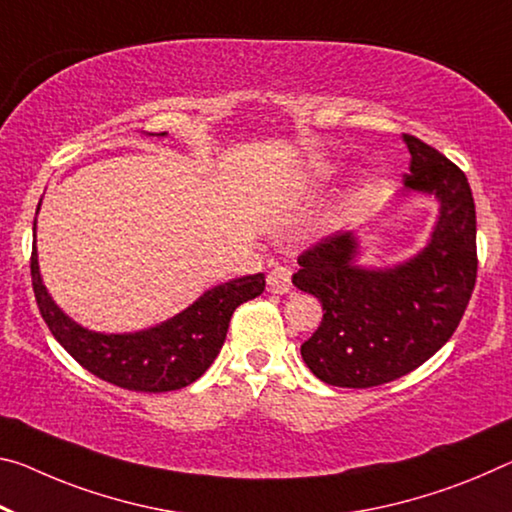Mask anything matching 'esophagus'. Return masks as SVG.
Segmentation results:
<instances>
[{
    "label": "esophagus",
    "instance_id": "1",
    "mask_svg": "<svg viewBox=\"0 0 512 512\" xmlns=\"http://www.w3.org/2000/svg\"><path fill=\"white\" fill-rule=\"evenodd\" d=\"M266 285H269V291H273V294H287L291 289V271L287 266H275L266 275Z\"/></svg>",
    "mask_w": 512,
    "mask_h": 512
}]
</instances>
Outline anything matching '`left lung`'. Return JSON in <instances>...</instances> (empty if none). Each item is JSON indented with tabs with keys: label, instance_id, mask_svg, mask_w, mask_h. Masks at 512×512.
<instances>
[{
	"label": "left lung",
	"instance_id": "1",
	"mask_svg": "<svg viewBox=\"0 0 512 512\" xmlns=\"http://www.w3.org/2000/svg\"><path fill=\"white\" fill-rule=\"evenodd\" d=\"M403 141L412 157L405 191L440 202L426 248L392 269H362L355 234L337 232L307 248L291 278L321 300V326L300 355L328 385L367 389L421 367L456 332L476 285V207L465 173L415 136Z\"/></svg>",
	"mask_w": 512,
	"mask_h": 512
}]
</instances>
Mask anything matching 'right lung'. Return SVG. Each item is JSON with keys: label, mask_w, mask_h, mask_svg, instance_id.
<instances>
[{"label": "right lung", "mask_w": 512, "mask_h": 512, "mask_svg": "<svg viewBox=\"0 0 512 512\" xmlns=\"http://www.w3.org/2000/svg\"><path fill=\"white\" fill-rule=\"evenodd\" d=\"M159 136H166V132ZM31 285L47 328L81 367L111 385L132 392L159 394L191 385L212 367L225 342L234 310L262 294L266 280L264 273L230 280L205 291L196 303L173 319L125 335L86 330L61 312L40 278L36 243L31 250Z\"/></svg>", "instance_id": "add662e5"}]
</instances>
